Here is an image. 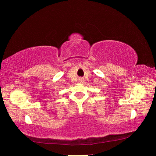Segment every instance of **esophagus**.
Returning a JSON list of instances; mask_svg holds the SVG:
<instances>
[{"label":"esophagus","mask_w":156,"mask_h":156,"mask_svg":"<svg viewBox=\"0 0 156 156\" xmlns=\"http://www.w3.org/2000/svg\"><path fill=\"white\" fill-rule=\"evenodd\" d=\"M81 81H82V80H81Z\"/></svg>","instance_id":"esophagus-1"}]
</instances>
